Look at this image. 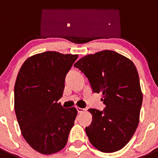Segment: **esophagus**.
<instances>
[{"label":"esophagus","mask_w":158,"mask_h":158,"mask_svg":"<svg viewBox=\"0 0 158 158\" xmlns=\"http://www.w3.org/2000/svg\"><path fill=\"white\" fill-rule=\"evenodd\" d=\"M77 110L78 113H83L84 111H85V109H84V108H81V107H77Z\"/></svg>","instance_id":"1"}]
</instances>
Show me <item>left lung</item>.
<instances>
[{
    "mask_svg": "<svg viewBox=\"0 0 158 158\" xmlns=\"http://www.w3.org/2000/svg\"><path fill=\"white\" fill-rule=\"evenodd\" d=\"M74 66L89 79L93 93H101L104 111L90 108L85 128L89 142L104 153L118 151L127 144L139 123L142 93L138 71L129 58L102 51L79 59Z\"/></svg>",
    "mask_w": 158,
    "mask_h": 158,
    "instance_id": "8db88e82",
    "label": "left lung"
}]
</instances>
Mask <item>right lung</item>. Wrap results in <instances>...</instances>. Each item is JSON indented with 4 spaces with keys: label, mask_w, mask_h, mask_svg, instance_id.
Returning <instances> with one entry per match:
<instances>
[{
    "label": "right lung",
    "mask_w": 158,
    "mask_h": 158,
    "mask_svg": "<svg viewBox=\"0 0 158 158\" xmlns=\"http://www.w3.org/2000/svg\"><path fill=\"white\" fill-rule=\"evenodd\" d=\"M77 54L47 51L27 58L18 73L14 107L21 134L35 150L49 155L65 146L77 111L58 100Z\"/></svg>",
    "instance_id": "right-lung-1"
}]
</instances>
